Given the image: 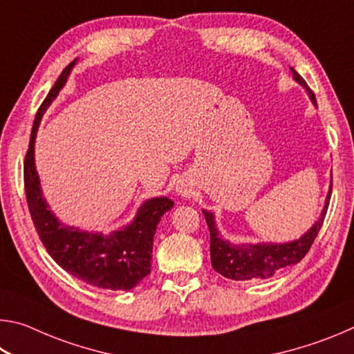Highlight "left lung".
Wrapping results in <instances>:
<instances>
[{
	"label": "left lung",
	"mask_w": 354,
	"mask_h": 354,
	"mask_svg": "<svg viewBox=\"0 0 354 354\" xmlns=\"http://www.w3.org/2000/svg\"><path fill=\"white\" fill-rule=\"evenodd\" d=\"M293 77L303 84L308 88L310 100L315 103V95L308 87L306 81L292 68ZM333 190V185H331ZM331 190L326 196V205L323 207L320 220L310 227L308 234L290 243H257V245H230L218 236L217 227L214 223V215L207 211H203L209 226V234H211V262L215 272H218L221 277L232 281H245L251 278H270L281 268L293 266L303 259L308 254V251L313 247L317 234L325 220V215L331 198Z\"/></svg>",
	"instance_id": "1"
}]
</instances>
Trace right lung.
<instances>
[{"label":"right lung","instance_id":"obj_1","mask_svg":"<svg viewBox=\"0 0 354 354\" xmlns=\"http://www.w3.org/2000/svg\"><path fill=\"white\" fill-rule=\"evenodd\" d=\"M75 61L64 68L35 113L31 139L23 164L26 201L32 223L48 254L65 272L84 283L109 290H131L151 272V253L156 227L162 215L173 207L169 198L143 203L133 223L109 236L65 227L50 212L41 196L34 167V139L40 118L67 81Z\"/></svg>","mask_w":354,"mask_h":354}]
</instances>
